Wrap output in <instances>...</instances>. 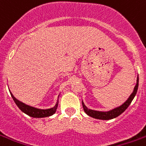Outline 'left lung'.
Instances as JSON below:
<instances>
[{"label":"left lung","instance_id":"8db88e82","mask_svg":"<svg viewBox=\"0 0 146 146\" xmlns=\"http://www.w3.org/2000/svg\"><path fill=\"white\" fill-rule=\"evenodd\" d=\"M138 82H139V78L137 77V84H136L135 87H134L133 92L131 94V95L129 96V98H128L127 101L125 102V103H123L121 106L114 108V109H113L112 110L107 111V112H102V111L93 110L88 109V108L85 106L84 102H82V106H83L84 111L86 112V113L87 115H89V116L94 117V118L100 119V120H110V119L115 118V117H118L119 115L121 114L128 107H129V106L131 104L132 101L133 100V98H134L136 94H137V89H138Z\"/></svg>","mask_w":146,"mask_h":146}]
</instances>
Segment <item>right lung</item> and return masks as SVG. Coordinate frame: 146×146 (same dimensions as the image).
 Instances as JSON below:
<instances>
[{
	"label": "right lung",
	"instance_id": "obj_1",
	"mask_svg": "<svg viewBox=\"0 0 146 146\" xmlns=\"http://www.w3.org/2000/svg\"><path fill=\"white\" fill-rule=\"evenodd\" d=\"M11 95H12V98H13V101L16 103V105L18 106L19 109L23 113H25V114L29 115V117H32L40 118V117H46L52 116V114H54L56 113V109H57V106H58V100H57L56 105L52 108L47 109V110H40V109H36V108L29 106L28 105L24 104L23 102H20L17 99H16L13 94H11ZM58 98H59V96H58Z\"/></svg>",
	"mask_w": 146,
	"mask_h": 146
}]
</instances>
